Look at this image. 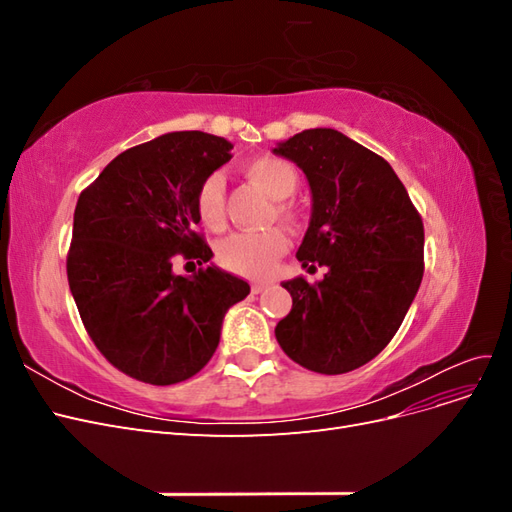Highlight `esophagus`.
Here are the masks:
<instances>
[{"label":"esophagus","mask_w":512,"mask_h":512,"mask_svg":"<svg viewBox=\"0 0 512 512\" xmlns=\"http://www.w3.org/2000/svg\"><path fill=\"white\" fill-rule=\"evenodd\" d=\"M269 286H271V282H254V284H252V292L258 294V292H262V290H267Z\"/></svg>","instance_id":"1"}]
</instances>
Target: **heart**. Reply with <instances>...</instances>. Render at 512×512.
I'll return each instance as SVG.
<instances>
[{
    "mask_svg": "<svg viewBox=\"0 0 512 512\" xmlns=\"http://www.w3.org/2000/svg\"><path fill=\"white\" fill-rule=\"evenodd\" d=\"M241 170L245 177L273 200L288 198L299 185V173L288 160L277 156H256L245 160ZM224 194L226 185L220 173H211L200 183L196 194V211L200 222L207 228L218 230L224 226ZM282 215L286 207H277ZM288 250V237L282 228L237 232L220 243V262L235 273L243 275H265L275 265V260Z\"/></svg>",
    "mask_w": 512,
    "mask_h": 512,
    "instance_id": "1",
    "label": "heart"
}]
</instances>
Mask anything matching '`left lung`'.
Masks as SVG:
<instances>
[{
    "instance_id": "obj_1",
    "label": "left lung",
    "mask_w": 512,
    "mask_h": 512,
    "mask_svg": "<svg viewBox=\"0 0 512 512\" xmlns=\"http://www.w3.org/2000/svg\"><path fill=\"white\" fill-rule=\"evenodd\" d=\"M273 153L297 164L312 192L297 258L307 271L327 267L316 284L284 282L292 309L275 337L305 369L346 374L404 322L423 280V220L391 164L342 132L303 130Z\"/></svg>"
}]
</instances>
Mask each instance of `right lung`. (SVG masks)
<instances>
[{"mask_svg":"<svg viewBox=\"0 0 512 512\" xmlns=\"http://www.w3.org/2000/svg\"><path fill=\"white\" fill-rule=\"evenodd\" d=\"M207 132H168L108 164L79 196L68 252L70 292L96 348L123 374L177 384L220 344L228 309L250 284L215 267L173 271L175 256L213 258L196 235L200 183L232 158Z\"/></svg>","mask_w":512,"mask_h":512,"instance_id":"1","label":"right lung"}]
</instances>
